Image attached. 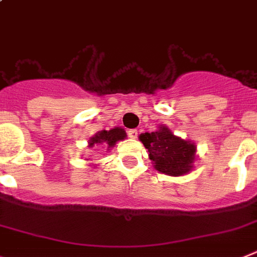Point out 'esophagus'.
I'll list each match as a JSON object with an SVG mask.
<instances>
[{"instance_id":"34e87169","label":"esophagus","mask_w":257,"mask_h":257,"mask_svg":"<svg viewBox=\"0 0 257 257\" xmlns=\"http://www.w3.org/2000/svg\"><path fill=\"white\" fill-rule=\"evenodd\" d=\"M127 135H128V138H131V139H137V138H138V130H137V128L128 130V131H127Z\"/></svg>"}]
</instances>
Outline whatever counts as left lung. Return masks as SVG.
Segmentation results:
<instances>
[{"label": "left lung", "mask_w": 257, "mask_h": 257, "mask_svg": "<svg viewBox=\"0 0 257 257\" xmlns=\"http://www.w3.org/2000/svg\"><path fill=\"white\" fill-rule=\"evenodd\" d=\"M155 169L164 174L178 177L186 174L192 168L196 147L187 140L175 137L168 127H160L159 131L140 135Z\"/></svg>", "instance_id": "8db88e82"}]
</instances>
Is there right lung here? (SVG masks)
I'll return each mask as SVG.
<instances>
[{"instance_id": "right-lung-1", "label": "right lung", "mask_w": 257, "mask_h": 257, "mask_svg": "<svg viewBox=\"0 0 257 257\" xmlns=\"http://www.w3.org/2000/svg\"><path fill=\"white\" fill-rule=\"evenodd\" d=\"M124 138H126L124 130L119 128V127H115V128H111L109 131L104 130L96 134L95 137L91 138V140H89V147H93L95 144H105V146H107V148H110L117 143L118 140H122Z\"/></svg>"}]
</instances>
